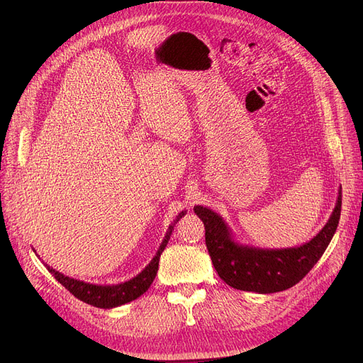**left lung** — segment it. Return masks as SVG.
<instances>
[{"mask_svg":"<svg viewBox=\"0 0 363 363\" xmlns=\"http://www.w3.org/2000/svg\"><path fill=\"white\" fill-rule=\"evenodd\" d=\"M194 213L204 223L206 245L218 275L233 289L271 294L291 289L327 250L340 220L341 188L322 230L311 241L287 249H262L238 242L231 228L212 208L194 206Z\"/></svg>","mask_w":363,"mask_h":363,"instance_id":"1","label":"left lung"}]
</instances>
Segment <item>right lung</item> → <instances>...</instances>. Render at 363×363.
Masks as SVG:
<instances>
[{
	"instance_id": "right-lung-1",
	"label": "right lung",
	"mask_w": 363,
	"mask_h": 363,
	"mask_svg": "<svg viewBox=\"0 0 363 363\" xmlns=\"http://www.w3.org/2000/svg\"><path fill=\"white\" fill-rule=\"evenodd\" d=\"M185 213H186V211H182L177 216V219L169 225L166 235L159 247L156 256L151 259V262L137 277H133L129 281H125V282H121L116 285H97V284H89V282H84L79 279L66 277L62 272L50 268L47 263H45V266L50 271V274H52V277L59 281L65 289H67L76 298H79V300L91 304V306L100 308V309H113V308L122 306V304H125V303H129L132 300L138 298L150 289V285L152 284V281H155V278L157 275L160 255L166 249V245L172 235V231H174V226Z\"/></svg>"
}]
</instances>
